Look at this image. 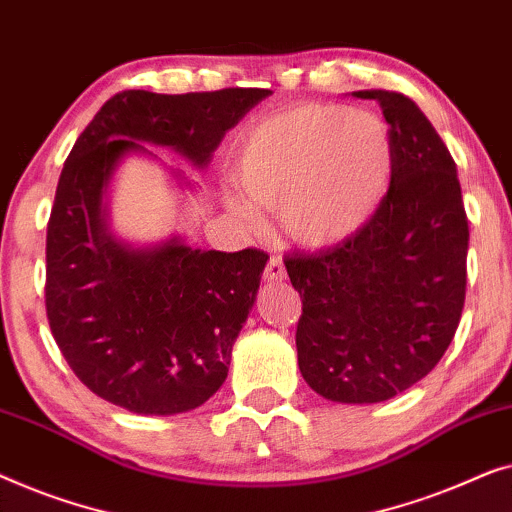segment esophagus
<instances>
[{"instance_id": "esophagus-1", "label": "esophagus", "mask_w": 512, "mask_h": 512, "mask_svg": "<svg viewBox=\"0 0 512 512\" xmlns=\"http://www.w3.org/2000/svg\"><path fill=\"white\" fill-rule=\"evenodd\" d=\"M287 278V271H285V264L280 257H271L269 262H266V269H264V280H271V283H280V280Z\"/></svg>"}]
</instances>
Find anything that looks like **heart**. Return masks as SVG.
Returning a JSON list of instances; mask_svg holds the SVG:
<instances>
[{
  "mask_svg": "<svg viewBox=\"0 0 512 512\" xmlns=\"http://www.w3.org/2000/svg\"><path fill=\"white\" fill-rule=\"evenodd\" d=\"M392 174V136L376 113L301 104L259 120L236 143L234 181L251 204L229 197V206L255 229V205L280 211L294 243L334 248L373 220Z\"/></svg>",
  "mask_w": 512,
  "mask_h": 512,
  "instance_id": "heart-1",
  "label": "heart"
}]
</instances>
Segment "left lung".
Returning a JSON list of instances; mask_svg holds the SVG:
<instances>
[{
	"label": "left lung",
	"mask_w": 512,
	"mask_h": 512,
	"mask_svg": "<svg viewBox=\"0 0 512 512\" xmlns=\"http://www.w3.org/2000/svg\"><path fill=\"white\" fill-rule=\"evenodd\" d=\"M376 99L390 125L394 174L357 236L285 259L301 297L299 371L320 397L380 403L422 380L452 343L466 297V220L457 167L413 99Z\"/></svg>",
	"instance_id": "left-lung-1"
}]
</instances>
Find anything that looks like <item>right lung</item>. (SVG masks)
<instances>
[{
	"instance_id": "obj_1",
	"label": "right lung",
	"mask_w": 512,
	"mask_h": 512,
	"mask_svg": "<svg viewBox=\"0 0 512 512\" xmlns=\"http://www.w3.org/2000/svg\"><path fill=\"white\" fill-rule=\"evenodd\" d=\"M269 95L125 90L71 148L48 220L46 313L57 348L97 397L129 413L176 415L225 383L269 255L190 248L181 236L132 246L111 232L106 190L127 155H153L143 143L204 169L229 129Z\"/></svg>"
}]
</instances>
